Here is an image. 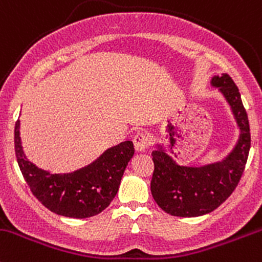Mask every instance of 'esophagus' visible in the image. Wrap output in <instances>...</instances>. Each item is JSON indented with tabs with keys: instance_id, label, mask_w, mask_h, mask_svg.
Here are the masks:
<instances>
[{
	"instance_id": "1",
	"label": "esophagus",
	"mask_w": 262,
	"mask_h": 262,
	"mask_svg": "<svg viewBox=\"0 0 262 262\" xmlns=\"http://www.w3.org/2000/svg\"><path fill=\"white\" fill-rule=\"evenodd\" d=\"M134 146L136 151H145L150 146V136L144 132H139L134 137Z\"/></svg>"
}]
</instances>
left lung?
<instances>
[{"label": "left lung", "instance_id": "1", "mask_svg": "<svg viewBox=\"0 0 262 262\" xmlns=\"http://www.w3.org/2000/svg\"><path fill=\"white\" fill-rule=\"evenodd\" d=\"M212 85L220 88L226 97L241 130L230 155L220 163L190 168L178 165L161 149L151 154V194L163 211L177 217H198L220 207L236 189L249 158L251 135L238 88L228 74L214 75Z\"/></svg>", "mask_w": 262, "mask_h": 262}]
</instances>
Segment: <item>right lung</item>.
<instances>
[{"mask_svg":"<svg viewBox=\"0 0 262 262\" xmlns=\"http://www.w3.org/2000/svg\"><path fill=\"white\" fill-rule=\"evenodd\" d=\"M20 121L15 125V154L24 179L42 206L59 215L88 218L110 206L117 194L123 171L134 155L132 141L108 149L85 168L71 174H50L25 158L20 140Z\"/></svg>","mask_w":262,"mask_h":262,"instance_id":"obj_1","label":"right lung"}]
</instances>
